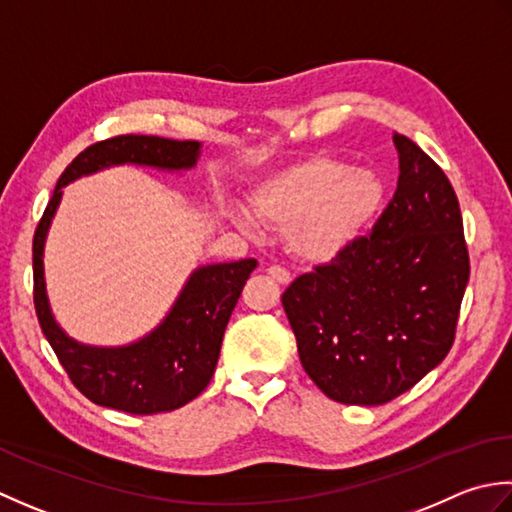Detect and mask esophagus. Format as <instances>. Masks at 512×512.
Here are the masks:
<instances>
[{
    "mask_svg": "<svg viewBox=\"0 0 512 512\" xmlns=\"http://www.w3.org/2000/svg\"><path fill=\"white\" fill-rule=\"evenodd\" d=\"M267 274L276 280V283H280V285H289V280H291V274L289 271L285 269V267H280V265H271V267H267Z\"/></svg>",
    "mask_w": 512,
    "mask_h": 512,
    "instance_id": "esophagus-1",
    "label": "esophagus"
}]
</instances>
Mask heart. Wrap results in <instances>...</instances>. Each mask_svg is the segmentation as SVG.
Masks as SVG:
<instances>
[{
	"label": "heart",
	"instance_id": "b5f03b06",
	"mask_svg": "<svg viewBox=\"0 0 512 512\" xmlns=\"http://www.w3.org/2000/svg\"><path fill=\"white\" fill-rule=\"evenodd\" d=\"M384 203L380 176L329 156H314L254 187L249 205L260 223L287 227V241L309 260H331L367 229ZM243 225H252L243 218Z\"/></svg>",
	"mask_w": 512,
	"mask_h": 512
}]
</instances>
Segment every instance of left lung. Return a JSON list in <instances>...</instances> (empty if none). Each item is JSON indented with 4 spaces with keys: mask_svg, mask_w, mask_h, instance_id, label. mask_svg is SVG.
<instances>
[{
    "mask_svg": "<svg viewBox=\"0 0 512 512\" xmlns=\"http://www.w3.org/2000/svg\"><path fill=\"white\" fill-rule=\"evenodd\" d=\"M398 190L369 236L283 294L300 362L327 398L375 406L451 351L471 276L460 203L422 148L393 134Z\"/></svg>",
    "mask_w": 512,
    "mask_h": 512,
    "instance_id": "1",
    "label": "left lung"
}]
</instances>
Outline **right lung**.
Masks as SVG:
<instances>
[{
	"label": "right lung",
	"instance_id": "right-lung-1",
	"mask_svg": "<svg viewBox=\"0 0 512 512\" xmlns=\"http://www.w3.org/2000/svg\"><path fill=\"white\" fill-rule=\"evenodd\" d=\"M198 152V141L145 134H121L92 143L59 176L44 216L39 218L33 238V300L39 327L70 382L99 406L132 415H152L174 411L194 400L212 380L229 316L249 274L256 269V260L245 258L196 269L163 325L130 347H86L59 329L46 298L41 254L50 221L57 212L61 187L83 174L121 163L185 170L196 163Z\"/></svg>",
	"mask_w": 512,
	"mask_h": 512
}]
</instances>
